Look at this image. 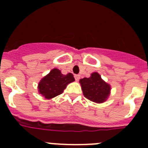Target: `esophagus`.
Instances as JSON below:
<instances>
[{
  "mask_svg": "<svg viewBox=\"0 0 148 148\" xmlns=\"http://www.w3.org/2000/svg\"><path fill=\"white\" fill-rule=\"evenodd\" d=\"M74 77H75V79L76 82H78V81L79 80V78H80V75H74Z\"/></svg>",
  "mask_w": 148,
  "mask_h": 148,
  "instance_id": "esophagus-1",
  "label": "esophagus"
}]
</instances>
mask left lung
I'll return each instance as SVG.
<instances>
[{"mask_svg": "<svg viewBox=\"0 0 148 148\" xmlns=\"http://www.w3.org/2000/svg\"><path fill=\"white\" fill-rule=\"evenodd\" d=\"M84 95L91 101L101 104L110 96L111 86L103 80L99 73H92L89 78L80 79Z\"/></svg>", "mask_w": 148, "mask_h": 148, "instance_id": "8db88e82", "label": "left lung"}]
</instances>
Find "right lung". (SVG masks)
Returning <instances> with one entry per match:
<instances>
[{
	"instance_id": "obj_1",
	"label": "right lung",
	"mask_w": 148,
	"mask_h": 148,
	"mask_svg": "<svg viewBox=\"0 0 148 148\" xmlns=\"http://www.w3.org/2000/svg\"><path fill=\"white\" fill-rule=\"evenodd\" d=\"M74 81L75 78L72 73L64 75L61 70L54 68L41 78L38 85V90L46 99H51L62 93L66 86Z\"/></svg>"
}]
</instances>
